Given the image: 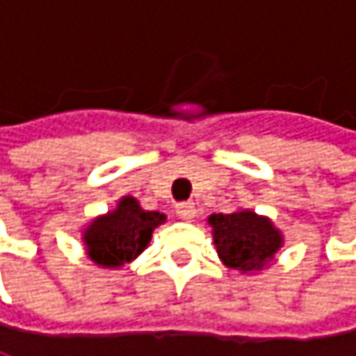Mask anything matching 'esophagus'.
Wrapping results in <instances>:
<instances>
[{
    "mask_svg": "<svg viewBox=\"0 0 356 356\" xmlns=\"http://www.w3.org/2000/svg\"><path fill=\"white\" fill-rule=\"evenodd\" d=\"M175 213L184 221H192L196 217V204L194 202H181V204L175 207Z\"/></svg>",
    "mask_w": 356,
    "mask_h": 356,
    "instance_id": "obj_1",
    "label": "esophagus"
}]
</instances>
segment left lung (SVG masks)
Returning a JSON list of instances; mask_svg holds the SVG:
<instances>
[{
    "mask_svg": "<svg viewBox=\"0 0 356 356\" xmlns=\"http://www.w3.org/2000/svg\"><path fill=\"white\" fill-rule=\"evenodd\" d=\"M209 225L213 227L219 259L223 265L240 271L242 275L269 267L277 250L284 246V236L273 221L250 209L229 215H211Z\"/></svg>",
    "mask_w": 356,
    "mask_h": 356,
    "instance_id": "left-lung-1",
    "label": "left lung"
}]
</instances>
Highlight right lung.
Listing matches in <instances>:
<instances>
[{
    "label": "right lung",
    "instance_id": "right-lung-1",
    "mask_svg": "<svg viewBox=\"0 0 356 356\" xmlns=\"http://www.w3.org/2000/svg\"><path fill=\"white\" fill-rule=\"evenodd\" d=\"M166 215L141 209L133 196H122L112 211L95 217L81 234L87 257L104 267L118 269L135 261L149 244L152 234Z\"/></svg>",
    "mask_w": 356,
    "mask_h": 356
}]
</instances>
